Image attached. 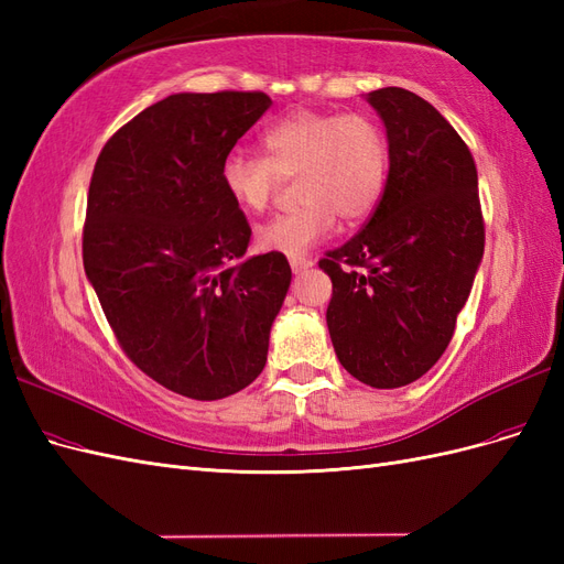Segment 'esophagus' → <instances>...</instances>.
Masks as SVG:
<instances>
[{
	"mask_svg": "<svg viewBox=\"0 0 564 564\" xmlns=\"http://www.w3.org/2000/svg\"><path fill=\"white\" fill-rule=\"evenodd\" d=\"M313 268V261L311 259H292V270L296 272V275H301V272L311 270Z\"/></svg>",
	"mask_w": 564,
	"mask_h": 564,
	"instance_id": "obj_1",
	"label": "esophagus"
}]
</instances>
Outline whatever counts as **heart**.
I'll list each match as a JSON object with an SVG mask.
<instances>
[{
    "label": "heart",
    "instance_id": "b5f03b06",
    "mask_svg": "<svg viewBox=\"0 0 564 564\" xmlns=\"http://www.w3.org/2000/svg\"><path fill=\"white\" fill-rule=\"evenodd\" d=\"M263 155L232 150L220 164V183L242 212L268 209L284 178H296V209L256 232L263 251L303 256L329 237L336 218H367L386 191L388 139L377 119L357 112L299 110L261 133Z\"/></svg>",
    "mask_w": 564,
    "mask_h": 564
}]
</instances>
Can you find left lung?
I'll return each mask as SVG.
<instances>
[{
  "label": "left lung",
  "mask_w": 564,
  "mask_h": 564,
  "mask_svg": "<svg viewBox=\"0 0 564 564\" xmlns=\"http://www.w3.org/2000/svg\"><path fill=\"white\" fill-rule=\"evenodd\" d=\"M369 104L388 131L386 191L319 268L332 278L338 362L371 388H400L447 350L482 261L485 218L470 150L429 100L386 87Z\"/></svg>",
  "instance_id": "obj_1"
}]
</instances>
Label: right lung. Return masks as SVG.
I'll use <instances>...</instances> for the list:
<instances>
[{
  "label": "right lung",
  "instance_id": "1",
  "mask_svg": "<svg viewBox=\"0 0 564 564\" xmlns=\"http://www.w3.org/2000/svg\"><path fill=\"white\" fill-rule=\"evenodd\" d=\"M272 100L174 94L110 135L96 160L82 259L119 348L152 381L220 400L265 367L292 282L284 253L242 259L251 228L220 164Z\"/></svg>",
  "mask_w": 564,
  "mask_h": 564
}]
</instances>
